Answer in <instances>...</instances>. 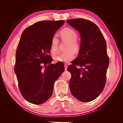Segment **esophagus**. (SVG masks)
<instances>
[{"instance_id": "1", "label": "esophagus", "mask_w": 123, "mask_h": 123, "mask_svg": "<svg viewBox=\"0 0 123 123\" xmlns=\"http://www.w3.org/2000/svg\"><path fill=\"white\" fill-rule=\"evenodd\" d=\"M64 67H65V70H67V67H68V64H64Z\"/></svg>"}]
</instances>
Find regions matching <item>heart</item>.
Wrapping results in <instances>:
<instances>
[{
	"mask_svg": "<svg viewBox=\"0 0 123 123\" xmlns=\"http://www.w3.org/2000/svg\"><path fill=\"white\" fill-rule=\"evenodd\" d=\"M63 39L67 40L69 42L67 50L66 51L62 52L58 54L54 57L56 62L69 63L74 59L75 56L74 51H78L80 49V45L77 40L78 38V35L74 30L70 28H65L60 32ZM59 41L56 35L52 37L50 41V51L52 54H55L58 50V46Z\"/></svg>",
	"mask_w": 123,
	"mask_h": 123,
	"instance_id": "b5f03b06",
	"label": "heart"
}]
</instances>
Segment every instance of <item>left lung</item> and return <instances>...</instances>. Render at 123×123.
Returning a JSON list of instances; mask_svg holds the SVG:
<instances>
[{
    "label": "left lung",
    "instance_id": "left-lung-1",
    "mask_svg": "<svg viewBox=\"0 0 123 123\" xmlns=\"http://www.w3.org/2000/svg\"><path fill=\"white\" fill-rule=\"evenodd\" d=\"M67 22L81 36L78 56L67 68L72 74L70 92L80 101H91L100 95L106 81L109 59L105 39L91 21L77 18L67 20Z\"/></svg>",
    "mask_w": 123,
    "mask_h": 123
}]
</instances>
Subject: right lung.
<instances>
[{"label":"right lung","mask_w":123,"mask_h":123,"mask_svg":"<svg viewBox=\"0 0 123 123\" xmlns=\"http://www.w3.org/2000/svg\"><path fill=\"white\" fill-rule=\"evenodd\" d=\"M64 21H42L23 31L16 53L14 72L21 95L40 105L51 96L54 83L64 71L62 62L51 64L50 41Z\"/></svg>","instance_id":"1"}]
</instances>
